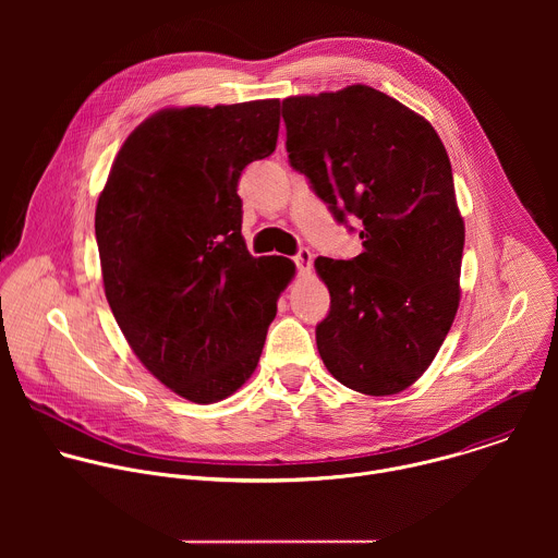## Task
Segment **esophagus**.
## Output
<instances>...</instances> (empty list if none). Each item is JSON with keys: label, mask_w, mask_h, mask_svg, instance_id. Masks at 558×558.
I'll list each match as a JSON object with an SVG mask.
<instances>
[{"label": "esophagus", "mask_w": 558, "mask_h": 558, "mask_svg": "<svg viewBox=\"0 0 558 558\" xmlns=\"http://www.w3.org/2000/svg\"><path fill=\"white\" fill-rule=\"evenodd\" d=\"M293 263H295V267H298V271L300 274H308L311 271V263H313V256H311V252L308 250H298V254L293 256Z\"/></svg>", "instance_id": "obj_1"}]
</instances>
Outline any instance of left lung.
Returning a JSON list of instances; mask_svg holds the SVG:
<instances>
[{"instance_id": "obj_1", "label": "left lung", "mask_w": 558, "mask_h": 558, "mask_svg": "<svg viewBox=\"0 0 558 558\" xmlns=\"http://www.w3.org/2000/svg\"><path fill=\"white\" fill-rule=\"evenodd\" d=\"M289 163L362 254L320 256L331 308L315 327L329 373L364 395L409 388L435 360L459 306L463 218L435 128L400 101L349 86L282 101Z\"/></svg>"}]
</instances>
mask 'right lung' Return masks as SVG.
I'll list each match as a JSON object with an SVG mask.
<instances>
[{
  "label": "right lung",
  "instance_id": "right-lung-1",
  "mask_svg": "<svg viewBox=\"0 0 558 558\" xmlns=\"http://www.w3.org/2000/svg\"><path fill=\"white\" fill-rule=\"evenodd\" d=\"M280 101L168 108L119 149L95 233L108 304L143 366L196 404L258 366L295 265L254 258L238 179L276 149Z\"/></svg>",
  "mask_w": 558,
  "mask_h": 558
}]
</instances>
